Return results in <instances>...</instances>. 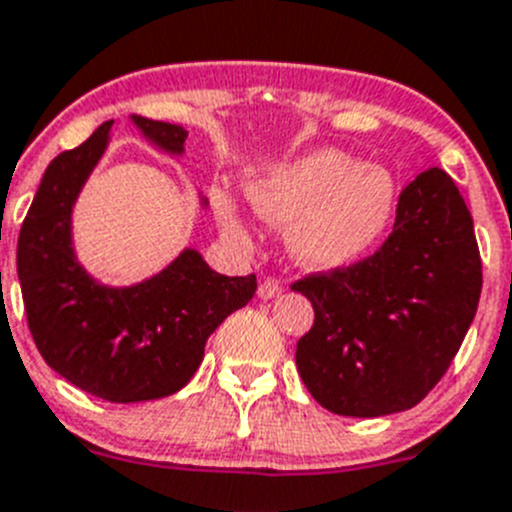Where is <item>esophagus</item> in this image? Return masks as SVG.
Here are the masks:
<instances>
[{
	"label": "esophagus",
	"instance_id": "esophagus-1",
	"mask_svg": "<svg viewBox=\"0 0 512 512\" xmlns=\"http://www.w3.org/2000/svg\"><path fill=\"white\" fill-rule=\"evenodd\" d=\"M257 293H260V298H265V300L278 298V295L283 293V283H280V280H275V278H267V280H262L260 290H257Z\"/></svg>",
	"mask_w": 512,
	"mask_h": 512
}]
</instances>
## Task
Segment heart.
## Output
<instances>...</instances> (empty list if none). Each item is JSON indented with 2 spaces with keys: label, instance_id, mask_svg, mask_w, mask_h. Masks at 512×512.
<instances>
[{
  "label": "heart",
  "instance_id": "1",
  "mask_svg": "<svg viewBox=\"0 0 512 512\" xmlns=\"http://www.w3.org/2000/svg\"><path fill=\"white\" fill-rule=\"evenodd\" d=\"M255 212L288 228L290 255L313 270H333L369 252L394 214V179L384 169L358 164L343 151H313L250 184ZM234 232L242 222L222 202Z\"/></svg>",
  "mask_w": 512,
  "mask_h": 512
}]
</instances>
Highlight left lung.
<instances>
[{"mask_svg":"<svg viewBox=\"0 0 512 512\" xmlns=\"http://www.w3.org/2000/svg\"><path fill=\"white\" fill-rule=\"evenodd\" d=\"M290 288L315 310L295 364L321 407L341 417L417 407L455 361L482 293L475 224L452 176L419 171L374 255Z\"/></svg>","mask_w":512,"mask_h":512,"instance_id":"left-lung-1","label":"left lung"}]
</instances>
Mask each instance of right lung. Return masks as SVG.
<instances>
[{
	"label": "right lung",
	"instance_id": "right-lung-1",
	"mask_svg": "<svg viewBox=\"0 0 512 512\" xmlns=\"http://www.w3.org/2000/svg\"><path fill=\"white\" fill-rule=\"evenodd\" d=\"M151 141L181 151L186 131L133 118ZM113 121L50 161L17 240V275L37 351L62 379L116 404L161 399L189 384L219 323L247 305L255 275L227 278L184 250L161 275L103 288L70 247V209L103 154Z\"/></svg>",
	"mask_w": 512,
	"mask_h": 512
}]
</instances>
